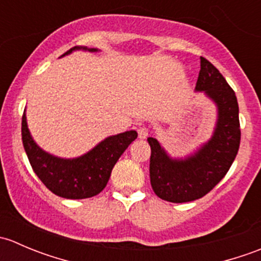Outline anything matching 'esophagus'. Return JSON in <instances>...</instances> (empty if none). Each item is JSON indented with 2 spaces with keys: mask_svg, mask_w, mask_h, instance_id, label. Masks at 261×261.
Returning a JSON list of instances; mask_svg holds the SVG:
<instances>
[{
  "mask_svg": "<svg viewBox=\"0 0 261 261\" xmlns=\"http://www.w3.org/2000/svg\"><path fill=\"white\" fill-rule=\"evenodd\" d=\"M139 134V139H146L147 135H149V130L146 127H140L138 130Z\"/></svg>",
  "mask_w": 261,
  "mask_h": 261,
  "instance_id": "34e87169",
  "label": "esophagus"
}]
</instances>
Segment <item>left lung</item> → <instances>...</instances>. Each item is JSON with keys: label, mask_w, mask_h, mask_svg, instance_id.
<instances>
[{"label": "left lung", "mask_w": 261, "mask_h": 261, "mask_svg": "<svg viewBox=\"0 0 261 261\" xmlns=\"http://www.w3.org/2000/svg\"><path fill=\"white\" fill-rule=\"evenodd\" d=\"M196 92H203L217 109V120L208 141L193 154L172 158L162 144L147 138L151 147L150 183L159 198L173 203L196 201L206 196L232 165L240 146L239 105L217 68L201 57Z\"/></svg>", "instance_id": "obj_1"}]
</instances>
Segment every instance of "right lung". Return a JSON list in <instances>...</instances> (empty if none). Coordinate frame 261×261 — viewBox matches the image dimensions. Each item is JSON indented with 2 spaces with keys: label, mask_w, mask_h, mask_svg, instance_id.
<instances>
[{
  "label": "right lung",
  "mask_w": 261,
  "mask_h": 261,
  "mask_svg": "<svg viewBox=\"0 0 261 261\" xmlns=\"http://www.w3.org/2000/svg\"><path fill=\"white\" fill-rule=\"evenodd\" d=\"M75 50L98 51L96 48L74 46L62 57ZM21 125L23 149L35 174L49 191L68 199L89 198L103 191L117 160L138 138L135 130L125 131L103 139L93 149L81 156L67 159L49 154L35 143L28 127L26 110L23 111Z\"/></svg>",
  "instance_id": "add662e5"
}]
</instances>
